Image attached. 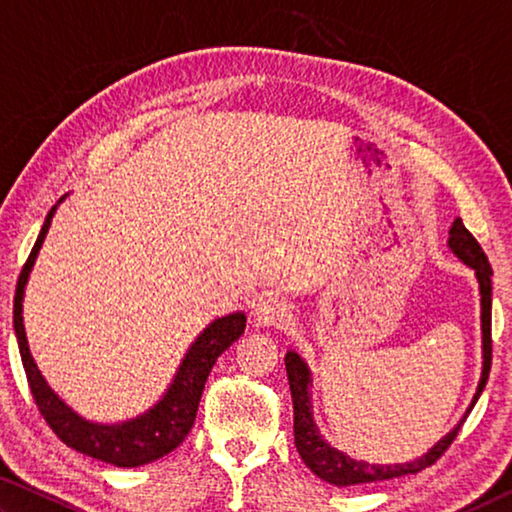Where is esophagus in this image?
<instances>
[{"label": "esophagus", "mask_w": 512, "mask_h": 512, "mask_svg": "<svg viewBox=\"0 0 512 512\" xmlns=\"http://www.w3.org/2000/svg\"><path fill=\"white\" fill-rule=\"evenodd\" d=\"M255 323L262 327H280L291 318V307L280 298H262L253 309Z\"/></svg>", "instance_id": "esophagus-1"}]
</instances>
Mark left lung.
Returning a JSON list of instances; mask_svg holds the SVG:
<instances>
[{
	"label": "left lung",
	"mask_w": 512,
	"mask_h": 512,
	"mask_svg": "<svg viewBox=\"0 0 512 512\" xmlns=\"http://www.w3.org/2000/svg\"><path fill=\"white\" fill-rule=\"evenodd\" d=\"M447 248L461 259L465 266H470L474 271L476 282H479V296H481V350H483V368L479 377V386L472 397L470 406L456 427L445 433L443 438L433 445L427 454L406 463H368L352 458L341 449H336L327 443L320 433L318 424L314 422V402H311V370L300 357L298 352L289 350L284 363H287V377L291 388V400H293V436H296V449L302 461L314 472L318 479L336 485V488H348V485H366L377 481L397 479L404 474H418L424 467H429L445 454V449L452 445L458 429L465 422L467 413L474 409L476 400L483 393L485 381L490 375V363H492V339H490V320H492V268L488 264V257L479 246L461 219H454L452 228H449Z\"/></svg>",
	"instance_id": "left-lung-1"
}]
</instances>
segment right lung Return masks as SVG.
I'll return each mask as SVG.
<instances>
[{
	"label": "right lung",
	"mask_w": 512,
	"mask_h": 512,
	"mask_svg": "<svg viewBox=\"0 0 512 512\" xmlns=\"http://www.w3.org/2000/svg\"><path fill=\"white\" fill-rule=\"evenodd\" d=\"M65 198L67 194L49 210L45 223H42L40 235L36 239V246H33L27 264H24L20 273V280H17L13 300V327L17 345H20L22 363L24 370H27L33 400H36L42 418L47 420L49 427L54 429L56 436L63 440L67 447L117 467H140L173 452V449L187 438V433L192 431L207 375H210L216 359L244 334L246 314L244 311H232L228 316L214 318L212 323L196 336L194 343L189 345V350L185 352L183 361H180L169 388L149 411L135 415V418L110 424L83 418V415L76 413L63 397H58L54 388L47 384V379L42 377L36 361L31 357L22 316L24 289H27L33 264H36L40 248L45 244L51 219H54L58 205L63 203Z\"/></svg>",
	"instance_id": "right-lung-1"
}]
</instances>
